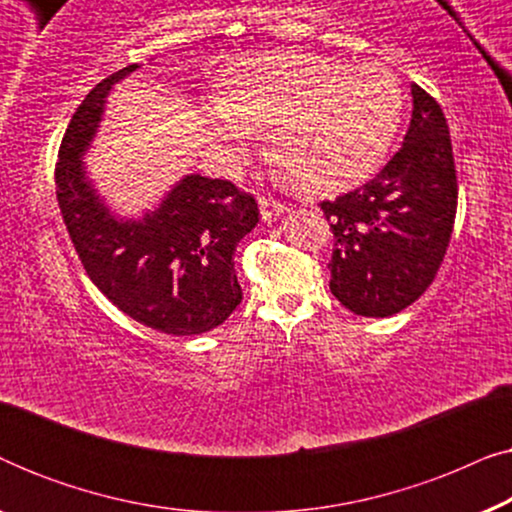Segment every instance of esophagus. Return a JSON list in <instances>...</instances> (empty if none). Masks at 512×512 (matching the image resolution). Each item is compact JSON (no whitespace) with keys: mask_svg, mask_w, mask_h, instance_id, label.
Returning <instances> with one entry per match:
<instances>
[{"mask_svg":"<svg viewBox=\"0 0 512 512\" xmlns=\"http://www.w3.org/2000/svg\"><path fill=\"white\" fill-rule=\"evenodd\" d=\"M258 205H261V219L263 221H277L279 216H282L286 209V205H282V202H277V200H272V198H263L261 202H258Z\"/></svg>","mask_w":512,"mask_h":512,"instance_id":"obj_1","label":"esophagus"}]
</instances>
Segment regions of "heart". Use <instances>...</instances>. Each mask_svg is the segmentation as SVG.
I'll return each mask as SVG.
<instances>
[{
  "instance_id": "b5f03b06",
  "label": "heart",
  "mask_w": 512,
  "mask_h": 512,
  "mask_svg": "<svg viewBox=\"0 0 512 512\" xmlns=\"http://www.w3.org/2000/svg\"><path fill=\"white\" fill-rule=\"evenodd\" d=\"M403 116V90L380 65L319 53H275L221 74L209 125L228 158H249L251 131L307 191H338L380 170Z\"/></svg>"
}]
</instances>
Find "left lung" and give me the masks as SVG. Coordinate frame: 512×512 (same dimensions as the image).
I'll return each instance as SVG.
<instances>
[{
    "instance_id": "1",
    "label": "left lung",
    "mask_w": 512,
    "mask_h": 512,
    "mask_svg": "<svg viewBox=\"0 0 512 512\" xmlns=\"http://www.w3.org/2000/svg\"><path fill=\"white\" fill-rule=\"evenodd\" d=\"M401 151L373 181L321 202L335 251L331 293L359 317H391L426 291L457 214V174L443 109L417 83Z\"/></svg>"
}]
</instances>
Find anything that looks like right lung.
Listing matches in <instances>:
<instances>
[{
  "label": "right lung",
  "instance_id": "obj_1",
  "mask_svg": "<svg viewBox=\"0 0 512 512\" xmlns=\"http://www.w3.org/2000/svg\"><path fill=\"white\" fill-rule=\"evenodd\" d=\"M142 65L107 76L86 95L62 137L55 191L76 254L93 284L139 324L167 335L221 326L242 300L235 247L258 223V205L230 181L184 174L156 207L123 216L97 191L86 156L116 83Z\"/></svg>",
  "mask_w": 512,
  "mask_h": 512
}]
</instances>
